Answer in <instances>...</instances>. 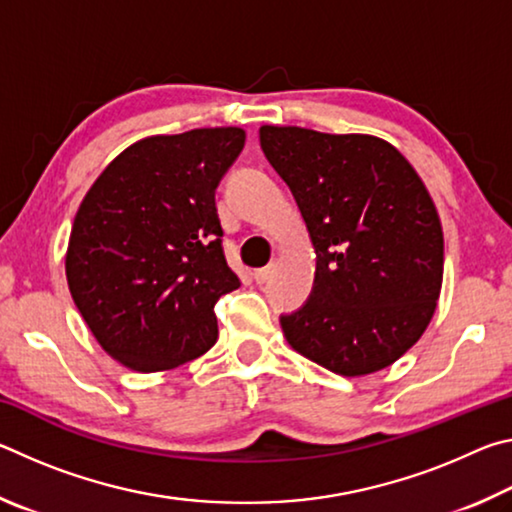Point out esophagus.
<instances>
[{"instance_id":"obj_1","label":"esophagus","mask_w":512,"mask_h":512,"mask_svg":"<svg viewBox=\"0 0 512 512\" xmlns=\"http://www.w3.org/2000/svg\"><path fill=\"white\" fill-rule=\"evenodd\" d=\"M273 277V266H264V268H257L255 271V280L257 284H266L268 280Z\"/></svg>"}]
</instances>
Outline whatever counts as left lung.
<instances>
[{
  "label": "left lung",
  "instance_id": "8db88e82",
  "mask_svg": "<svg viewBox=\"0 0 512 512\" xmlns=\"http://www.w3.org/2000/svg\"><path fill=\"white\" fill-rule=\"evenodd\" d=\"M316 250L309 300L280 318L302 357L343 377L391 366L418 343L443 287V228L427 187L393 144L262 126Z\"/></svg>",
  "mask_w": 512,
  "mask_h": 512
}]
</instances>
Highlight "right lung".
Instances as JSON below:
<instances>
[{"label":"right lung","instance_id":"add662e5","mask_svg":"<svg viewBox=\"0 0 512 512\" xmlns=\"http://www.w3.org/2000/svg\"><path fill=\"white\" fill-rule=\"evenodd\" d=\"M235 126L153 135L88 189L65 255L74 305L121 366L160 372L216 343L214 305L239 289L214 192L244 149Z\"/></svg>","mask_w":512,"mask_h":512}]
</instances>
